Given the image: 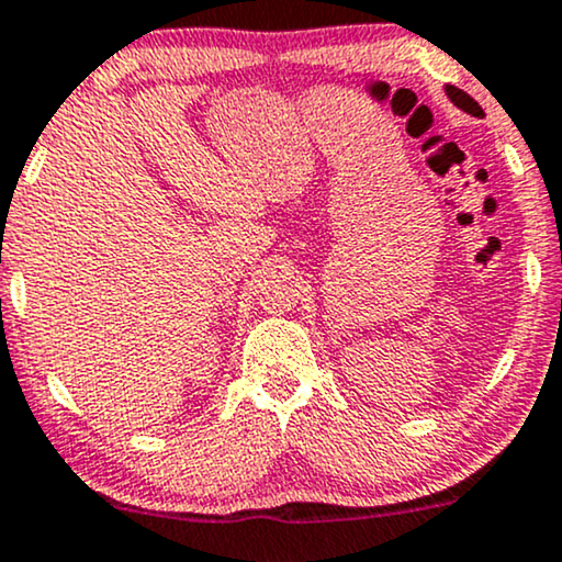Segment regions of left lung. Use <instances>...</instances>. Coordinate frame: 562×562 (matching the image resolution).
<instances>
[{
    "mask_svg": "<svg viewBox=\"0 0 562 562\" xmlns=\"http://www.w3.org/2000/svg\"><path fill=\"white\" fill-rule=\"evenodd\" d=\"M445 91H448V97H450L452 104H456V106H461L463 112L474 114V117H484V110H482V106H479L476 101L469 97V93L461 91V88H456V86H448V88H445Z\"/></svg>",
    "mask_w": 562,
    "mask_h": 562,
    "instance_id": "1",
    "label": "left lung"
}]
</instances>
